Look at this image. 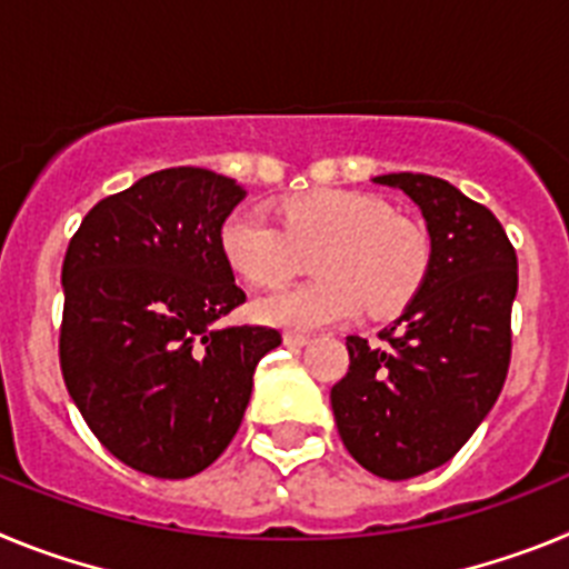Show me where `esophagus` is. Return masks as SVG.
Segmentation results:
<instances>
[{
    "label": "esophagus",
    "instance_id": "34e87169",
    "mask_svg": "<svg viewBox=\"0 0 569 569\" xmlns=\"http://www.w3.org/2000/svg\"><path fill=\"white\" fill-rule=\"evenodd\" d=\"M284 345H288V347H305V345H310V336L308 333H296V330H288V333H284Z\"/></svg>",
    "mask_w": 569,
    "mask_h": 569
}]
</instances>
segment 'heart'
Here are the masks:
<instances>
[{
  "mask_svg": "<svg viewBox=\"0 0 569 569\" xmlns=\"http://www.w3.org/2000/svg\"><path fill=\"white\" fill-rule=\"evenodd\" d=\"M281 228L259 210H233L219 228V250L253 288H281L305 253L319 279L253 305L264 325L316 330L359 313H399L430 270V239L390 202L361 190H316L279 208Z\"/></svg>",
  "mask_w": 569,
  "mask_h": 569,
  "instance_id": "1",
  "label": "heart"
}]
</instances>
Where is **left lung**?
I'll return each instance as SVG.
<instances>
[{
    "label": "left lung",
    "mask_w": 569,
    "mask_h": 569,
    "mask_svg": "<svg viewBox=\"0 0 569 569\" xmlns=\"http://www.w3.org/2000/svg\"><path fill=\"white\" fill-rule=\"evenodd\" d=\"M427 222L430 270L379 339L347 336L350 370L330 390L347 453L381 479H413L459 453L485 421L510 367L519 261L485 204L445 179L387 173Z\"/></svg>",
    "instance_id": "left-lung-1"
}]
</instances>
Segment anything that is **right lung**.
Returning <instances> with one entry per match:
<instances>
[{"mask_svg": "<svg viewBox=\"0 0 569 569\" xmlns=\"http://www.w3.org/2000/svg\"><path fill=\"white\" fill-rule=\"evenodd\" d=\"M241 199L213 170H156L93 204L64 253L70 399L116 459L156 479H188L224 453L256 365L281 345L273 328H216L244 301L219 250Z\"/></svg>", "mask_w": 569, "mask_h": 569, "instance_id": "add662e5", "label": "right lung"}]
</instances>
